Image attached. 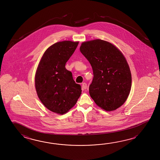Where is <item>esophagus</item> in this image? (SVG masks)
I'll list each match as a JSON object with an SVG mask.
<instances>
[{
	"label": "esophagus",
	"mask_w": 160,
	"mask_h": 160,
	"mask_svg": "<svg viewBox=\"0 0 160 160\" xmlns=\"http://www.w3.org/2000/svg\"><path fill=\"white\" fill-rule=\"evenodd\" d=\"M82 87L83 89H86L87 87H88L87 86V84L86 83H83L82 85Z\"/></svg>",
	"instance_id": "esophagus-1"
}]
</instances>
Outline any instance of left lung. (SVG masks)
I'll use <instances>...</instances> for the list:
<instances>
[{
    "mask_svg": "<svg viewBox=\"0 0 160 160\" xmlns=\"http://www.w3.org/2000/svg\"><path fill=\"white\" fill-rule=\"evenodd\" d=\"M80 51L92 66L89 94L95 103L109 112L122 105L130 92L132 75L121 52L101 39L82 43Z\"/></svg>",
    "mask_w": 160,
    "mask_h": 160,
    "instance_id": "1",
    "label": "left lung"
}]
</instances>
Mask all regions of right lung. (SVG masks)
Returning <instances> with one entry per match:
<instances>
[{
	"label": "right lung",
	"mask_w": 160,
	"mask_h": 160,
	"mask_svg": "<svg viewBox=\"0 0 160 160\" xmlns=\"http://www.w3.org/2000/svg\"><path fill=\"white\" fill-rule=\"evenodd\" d=\"M78 44L62 41L44 52L36 72L35 83L42 103L52 112L63 114L75 105L81 94V85L75 83L66 63Z\"/></svg>",
	"instance_id": "1"
}]
</instances>
